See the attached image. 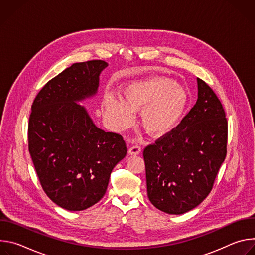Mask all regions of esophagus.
Returning a JSON list of instances; mask_svg holds the SVG:
<instances>
[{"mask_svg":"<svg viewBox=\"0 0 255 255\" xmlns=\"http://www.w3.org/2000/svg\"><path fill=\"white\" fill-rule=\"evenodd\" d=\"M140 153H141V148L139 146H137V145L130 147L129 150H128L129 155H139Z\"/></svg>","mask_w":255,"mask_h":255,"instance_id":"esophagus-1","label":"esophagus"}]
</instances>
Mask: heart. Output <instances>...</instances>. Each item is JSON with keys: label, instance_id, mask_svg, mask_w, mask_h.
<instances>
[{"label": "heart", "instance_id": "1", "mask_svg": "<svg viewBox=\"0 0 255 255\" xmlns=\"http://www.w3.org/2000/svg\"><path fill=\"white\" fill-rule=\"evenodd\" d=\"M123 99L106 95L102 110L110 126L124 130L131 126L134 112L141 111V125L149 136L162 137L171 133L187 110L190 96L179 84L153 76L132 81L122 88Z\"/></svg>", "mask_w": 255, "mask_h": 255}]
</instances>
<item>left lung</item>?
Returning <instances> with one entry per match:
<instances>
[{
    "mask_svg": "<svg viewBox=\"0 0 255 255\" xmlns=\"http://www.w3.org/2000/svg\"><path fill=\"white\" fill-rule=\"evenodd\" d=\"M197 83L198 100L188 115L143 151L148 199L171 215L187 213L207 198L227 153L222 104L204 81Z\"/></svg>",
    "mask_w": 255,
    "mask_h": 255,
    "instance_id": "1",
    "label": "left lung"
}]
</instances>
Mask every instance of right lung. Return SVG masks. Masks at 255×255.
<instances>
[{
  "instance_id": "obj_1",
  "label": "right lung",
  "mask_w": 255,
  "mask_h": 255,
  "mask_svg": "<svg viewBox=\"0 0 255 255\" xmlns=\"http://www.w3.org/2000/svg\"><path fill=\"white\" fill-rule=\"evenodd\" d=\"M103 60L74 63L36 96L29 118V152L43 191L57 206L83 211L106 194L127 153L122 136L96 126L80 103L98 94Z\"/></svg>"
}]
</instances>
